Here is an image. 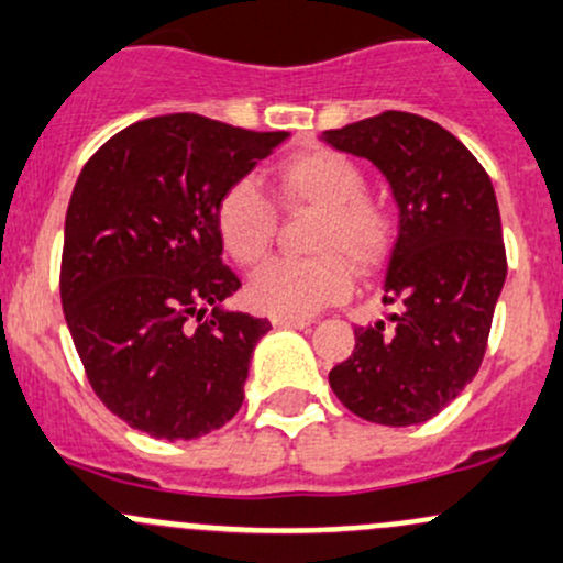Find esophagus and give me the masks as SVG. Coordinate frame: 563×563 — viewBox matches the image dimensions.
<instances>
[{
  "label": "esophagus",
  "mask_w": 563,
  "mask_h": 563,
  "mask_svg": "<svg viewBox=\"0 0 563 563\" xmlns=\"http://www.w3.org/2000/svg\"><path fill=\"white\" fill-rule=\"evenodd\" d=\"M272 327H277V329H307V327H312V321H310V318L272 316Z\"/></svg>",
  "instance_id": "esophagus-1"
}]
</instances>
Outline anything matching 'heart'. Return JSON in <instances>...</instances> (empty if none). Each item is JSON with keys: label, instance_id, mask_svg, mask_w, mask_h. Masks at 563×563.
<instances>
[{"label": "heart", "instance_id": "b5f03b06", "mask_svg": "<svg viewBox=\"0 0 563 563\" xmlns=\"http://www.w3.org/2000/svg\"><path fill=\"white\" fill-rule=\"evenodd\" d=\"M277 194L291 207L321 212L316 258H272L247 283L258 310L307 318L351 291V264L369 272L386 262L394 223L386 207L366 199V177L356 164L329 147L297 153L277 169ZM218 234L229 256L256 264L275 236V210L253 180H240L218 202Z\"/></svg>", "mask_w": 563, "mask_h": 563}]
</instances>
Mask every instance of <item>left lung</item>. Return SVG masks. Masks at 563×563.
Instances as JSON below:
<instances>
[{
    "label": "left lung",
    "mask_w": 563,
    "mask_h": 563,
    "mask_svg": "<svg viewBox=\"0 0 563 563\" xmlns=\"http://www.w3.org/2000/svg\"><path fill=\"white\" fill-rule=\"evenodd\" d=\"M366 158L399 207L383 305L399 312L358 327L351 358L329 372L358 418L412 426L434 418L477 375L507 277L499 205L475 156L448 129L388 110L321 134Z\"/></svg>",
    "instance_id": "8db88e82"
}]
</instances>
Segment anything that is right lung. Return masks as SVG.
I'll return each instance as SVG.
<instances>
[{"label":"right lung","mask_w":563,"mask_h":563,"mask_svg":"<svg viewBox=\"0 0 563 563\" xmlns=\"http://www.w3.org/2000/svg\"><path fill=\"white\" fill-rule=\"evenodd\" d=\"M288 137L173 112L126 126L82 167L62 307L88 383L132 429L197 440L240 410L272 327L227 307L242 283L221 262L218 202Z\"/></svg>","instance_id":"add662e5"}]
</instances>
